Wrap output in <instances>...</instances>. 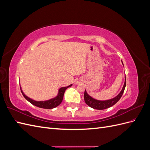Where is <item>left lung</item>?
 Returning <instances> with one entry per match:
<instances>
[{"label":"left lung","instance_id":"8db88e82","mask_svg":"<svg viewBox=\"0 0 150 150\" xmlns=\"http://www.w3.org/2000/svg\"><path fill=\"white\" fill-rule=\"evenodd\" d=\"M126 87V76H125V81L123 87L121 90V91L120 93V94L116 96L115 98L109 99V100L106 101H99L96 100V99H93L92 97H91L88 94L86 91L85 90L84 94V99L86 104L92 108L93 109H96V110H105L108 108H110L112 106L115 105V104L118 101L120 98H121L122 94L124 93V91Z\"/></svg>","mask_w":150,"mask_h":150}]
</instances>
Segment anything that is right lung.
<instances>
[{
    "label": "right lung",
    "instance_id": "add662e5",
    "mask_svg": "<svg viewBox=\"0 0 150 150\" xmlns=\"http://www.w3.org/2000/svg\"><path fill=\"white\" fill-rule=\"evenodd\" d=\"M71 86H72V84L67 86V87L61 88L59 89L58 94L56 98L51 99H49V100H47V101H34V100H33V99H32L29 98V97L25 96L24 93L22 92L21 88V90L22 94L24 96V97L29 102H30L31 104H33V105H34L35 106H38L39 108H44V109H52V108H54L58 106L61 103V102L62 101V99H63V96H64L65 91L66 90V89H67L69 87H71Z\"/></svg>",
    "mask_w": 150,
    "mask_h": 150
}]
</instances>
